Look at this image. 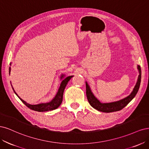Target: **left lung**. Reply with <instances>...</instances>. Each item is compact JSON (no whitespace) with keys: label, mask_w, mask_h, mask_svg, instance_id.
Returning a JSON list of instances; mask_svg holds the SVG:
<instances>
[{"label":"left lung","mask_w":149,"mask_h":149,"mask_svg":"<svg viewBox=\"0 0 149 149\" xmlns=\"http://www.w3.org/2000/svg\"><path fill=\"white\" fill-rule=\"evenodd\" d=\"M137 69L139 70V75L136 85L134 87L132 93L128 97L118 101V102L109 103H102L100 102V101L96 98L92 93L87 82H86V95H87V97L90 104L95 109H97L98 111L104 113H111L121 110L134 98L138 92L139 87H140L141 81V69L140 65H138Z\"/></svg>","instance_id":"obj_1"}]
</instances>
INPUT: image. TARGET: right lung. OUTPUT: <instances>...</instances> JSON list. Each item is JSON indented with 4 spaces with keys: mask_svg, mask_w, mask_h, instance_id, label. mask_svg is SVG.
I'll list each match as a JSON object with an SVG mask.
<instances>
[{
    "mask_svg": "<svg viewBox=\"0 0 149 149\" xmlns=\"http://www.w3.org/2000/svg\"><path fill=\"white\" fill-rule=\"evenodd\" d=\"M11 65V64H10ZM10 73V68H9V74ZM64 75H62L61 77V79H62L64 77ZM73 75L71 76H68L66 78H65L62 81V82L61 84L60 87L59 88L58 92H57L56 97L53 98L51 102H49V103H40V104H30L27 103L26 102H25V101L23 100L22 98H20V97H18V95L16 93V92H15V90H13L12 86V87L15 93L18 96V97L20 99V100L22 102L25 104L26 106L29 108L30 109L34 110V111H38V112H45V111H51V110H53L55 109L56 108H58L62 102V98H63V93H64V89L65 88V86L68 84V81L70 80V79L72 77Z\"/></svg>",
    "mask_w": 149,
    "mask_h": 149,
    "instance_id": "add662e5",
    "label": "right lung"
}]
</instances>
